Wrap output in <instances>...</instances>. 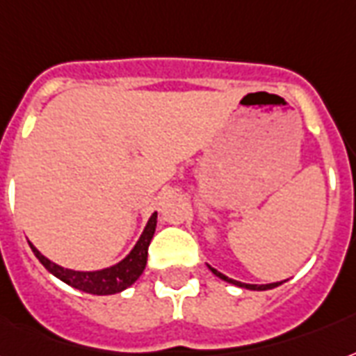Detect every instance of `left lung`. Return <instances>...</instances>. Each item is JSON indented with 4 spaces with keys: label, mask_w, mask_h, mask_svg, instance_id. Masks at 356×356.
I'll use <instances>...</instances> for the list:
<instances>
[{
    "label": "left lung",
    "mask_w": 356,
    "mask_h": 356,
    "mask_svg": "<svg viewBox=\"0 0 356 356\" xmlns=\"http://www.w3.org/2000/svg\"><path fill=\"white\" fill-rule=\"evenodd\" d=\"M209 268H211V273L218 276L220 280L229 282V284H233V286H237V287H244V289H252V291H265V289H273V287H278L280 284H284V282H275V284H261V286H257V284H243V282H237V280H232V278H227L226 275L218 273L216 268H213V267H209Z\"/></svg>",
    "instance_id": "8db88e82"
}]
</instances>
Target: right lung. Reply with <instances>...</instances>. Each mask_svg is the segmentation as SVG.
<instances>
[{
  "label": "right lung",
  "instance_id": "add662e5",
  "mask_svg": "<svg viewBox=\"0 0 356 356\" xmlns=\"http://www.w3.org/2000/svg\"><path fill=\"white\" fill-rule=\"evenodd\" d=\"M154 227H156V213L151 214L142 237L138 238V243L130 250L129 256L115 263V265H112V267L100 268V270L65 268L42 256L31 243H29V246H31L37 259L44 265L46 270L61 282H65V284H69V286H72L74 289H80V291L91 293V295H113V293H121L123 289L130 287L142 276L143 268L147 265V250L151 238L154 235Z\"/></svg>",
  "mask_w": 356,
  "mask_h": 356
}]
</instances>
